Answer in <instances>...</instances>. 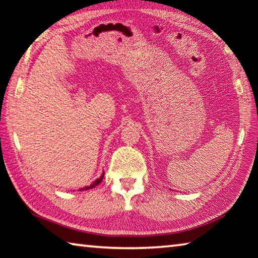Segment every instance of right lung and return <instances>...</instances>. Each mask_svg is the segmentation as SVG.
<instances>
[{
  "mask_svg": "<svg viewBox=\"0 0 258 258\" xmlns=\"http://www.w3.org/2000/svg\"><path fill=\"white\" fill-rule=\"evenodd\" d=\"M103 177H104V172H103V173H102V175H101V177H100V178H97L95 181H94V182H92V183H91V185H89V186H85V187H83V188H80V189H79V190H81V191H83V190L92 189V188H94V187H95V186H97V185H99V183H100V182H101L102 180H103Z\"/></svg>",
  "mask_w": 258,
  "mask_h": 258,
  "instance_id": "obj_1",
  "label": "right lung"
}]
</instances>
